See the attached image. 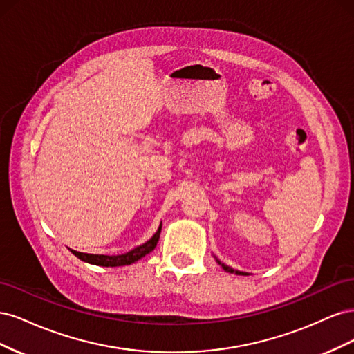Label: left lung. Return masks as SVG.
<instances>
[{
  "label": "left lung",
  "instance_id": "8db88e82",
  "mask_svg": "<svg viewBox=\"0 0 354 354\" xmlns=\"http://www.w3.org/2000/svg\"><path fill=\"white\" fill-rule=\"evenodd\" d=\"M214 259H216V261L218 263V266H221V269L224 270V272H227V273H234V274H242V272H239V270H234V269H232V267H229V266H226L224 263H221L217 257H214Z\"/></svg>",
  "mask_w": 354,
  "mask_h": 354
}]
</instances>
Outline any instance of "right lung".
<instances>
[{
    "label": "right lung",
    "instance_id": "1",
    "mask_svg": "<svg viewBox=\"0 0 354 354\" xmlns=\"http://www.w3.org/2000/svg\"><path fill=\"white\" fill-rule=\"evenodd\" d=\"M159 234H160V226L156 230V233L153 236L146 241L145 243L136 246L131 251L124 252V254H118V255H103V254H85V252H78V251H72V254L75 257L84 263L88 264H94V266H102V267H120V266H128L133 264L136 261H138L140 259H143L145 255H147L149 252H152L155 250V246L159 241Z\"/></svg>",
    "mask_w": 354,
    "mask_h": 354
}]
</instances>
